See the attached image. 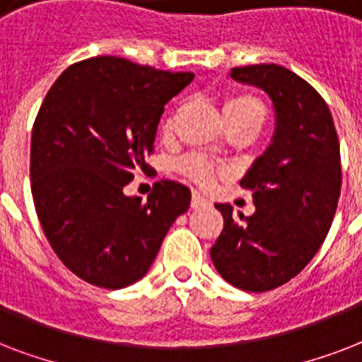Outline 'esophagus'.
<instances>
[{
    "label": "esophagus",
    "instance_id": "obj_1",
    "mask_svg": "<svg viewBox=\"0 0 362 362\" xmlns=\"http://www.w3.org/2000/svg\"><path fill=\"white\" fill-rule=\"evenodd\" d=\"M206 204H207V198H206V196L200 194L198 190H194V192H192V200H190V206L196 207V209H198V207L206 206Z\"/></svg>",
    "mask_w": 362,
    "mask_h": 362
}]
</instances>
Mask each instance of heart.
<instances>
[{
	"label": "heart",
	"instance_id": "1",
	"mask_svg": "<svg viewBox=\"0 0 362 362\" xmlns=\"http://www.w3.org/2000/svg\"><path fill=\"white\" fill-rule=\"evenodd\" d=\"M223 111H225L226 120L255 119L264 122L266 117L264 103L251 94H238V96L228 98L223 105ZM170 132H172V119L164 122V134H170ZM179 168L185 175H189L190 179H194L196 183L200 185H209L213 181V175H215V166L202 156H187L181 160Z\"/></svg>",
	"mask_w": 362,
	"mask_h": 362
}]
</instances>
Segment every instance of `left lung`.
I'll return each mask as SVG.
<instances>
[{"label": "left lung", "instance_id": "obj_1", "mask_svg": "<svg viewBox=\"0 0 362 362\" xmlns=\"http://www.w3.org/2000/svg\"><path fill=\"white\" fill-rule=\"evenodd\" d=\"M230 77L272 98L276 134L240 183L257 211L238 219L230 204H215L225 226L209 253L230 285L264 293L298 276L323 245L340 198V143L329 105L291 69L257 64Z\"/></svg>", "mask_w": 362, "mask_h": 362}]
</instances>
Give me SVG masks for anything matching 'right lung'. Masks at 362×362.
<instances>
[{
	"instance_id": "1",
	"label": "right lung",
	"mask_w": 362,
	"mask_h": 362,
	"mask_svg": "<svg viewBox=\"0 0 362 362\" xmlns=\"http://www.w3.org/2000/svg\"><path fill=\"white\" fill-rule=\"evenodd\" d=\"M192 77L96 56L47 92L32 130L33 204L50 247L83 281L122 288L141 279L189 209L190 190L177 181L155 183L147 202L122 189L149 170L164 105Z\"/></svg>"
}]
</instances>
